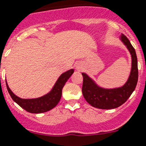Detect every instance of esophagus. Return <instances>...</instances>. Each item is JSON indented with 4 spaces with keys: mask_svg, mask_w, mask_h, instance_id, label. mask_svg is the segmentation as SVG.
<instances>
[{
    "mask_svg": "<svg viewBox=\"0 0 146 146\" xmlns=\"http://www.w3.org/2000/svg\"><path fill=\"white\" fill-rule=\"evenodd\" d=\"M76 68L77 70H81V68H82V67H81L80 64H77L76 67Z\"/></svg>",
    "mask_w": 146,
    "mask_h": 146,
    "instance_id": "1",
    "label": "esophagus"
}]
</instances>
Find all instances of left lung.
<instances>
[{"label": "left lung", "mask_w": 146, "mask_h": 146, "mask_svg": "<svg viewBox=\"0 0 146 146\" xmlns=\"http://www.w3.org/2000/svg\"><path fill=\"white\" fill-rule=\"evenodd\" d=\"M121 42L126 46L131 57V67L129 76L123 85L117 88H106L101 87L88 74L82 73V94L91 106L100 109H113L125 103L133 90L138 81L137 58L135 50L125 35H121Z\"/></svg>", "instance_id": "left-lung-1"}]
</instances>
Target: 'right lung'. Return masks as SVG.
I'll use <instances>...</instances> for the list:
<instances>
[{"instance_id":"right-lung-1","label":"right lung","mask_w":146,"mask_h":146,"mask_svg":"<svg viewBox=\"0 0 146 146\" xmlns=\"http://www.w3.org/2000/svg\"><path fill=\"white\" fill-rule=\"evenodd\" d=\"M73 73V69H70L63 73L58 77V79H57L50 92L41 97L34 99H22L18 97L15 94H13V92L9 88L7 81L6 84L9 94L15 102H16L19 106L27 112L32 113H41L50 111L58 105L62 97V88Z\"/></svg>"}]
</instances>
